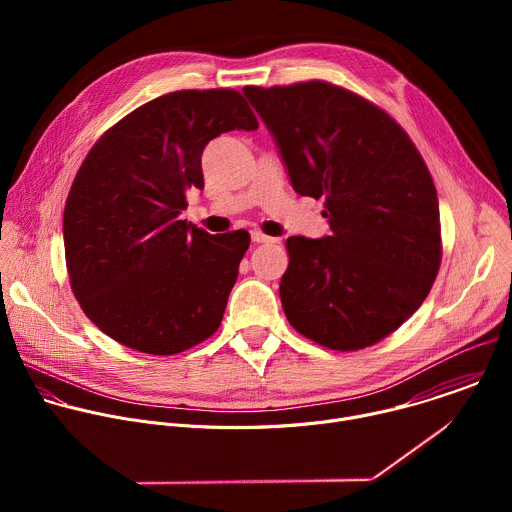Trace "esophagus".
<instances>
[{
    "instance_id": "esophagus-1",
    "label": "esophagus",
    "mask_w": 512,
    "mask_h": 512,
    "mask_svg": "<svg viewBox=\"0 0 512 512\" xmlns=\"http://www.w3.org/2000/svg\"><path fill=\"white\" fill-rule=\"evenodd\" d=\"M251 241H253V243H257V245L275 243V239H273V237H269V235H263L261 231H253V233H251Z\"/></svg>"
}]
</instances>
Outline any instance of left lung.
<instances>
[{
	"instance_id": "1",
	"label": "left lung",
	"mask_w": 512,
	"mask_h": 512,
	"mask_svg": "<svg viewBox=\"0 0 512 512\" xmlns=\"http://www.w3.org/2000/svg\"><path fill=\"white\" fill-rule=\"evenodd\" d=\"M300 196L324 198L330 235L289 237L279 283L300 334L358 350L397 330L440 269V204L409 135L379 107L310 81L245 87Z\"/></svg>"
}]
</instances>
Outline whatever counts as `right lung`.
<instances>
[{"label":"right lung","mask_w":512,"mask_h":512,"mask_svg":"<svg viewBox=\"0 0 512 512\" xmlns=\"http://www.w3.org/2000/svg\"><path fill=\"white\" fill-rule=\"evenodd\" d=\"M257 117L231 89L176 91L131 111L89 152L70 186L64 253L83 312L119 344L176 354L216 332L249 233L180 221L202 190L210 139Z\"/></svg>","instance_id":"obj_1"}]
</instances>
